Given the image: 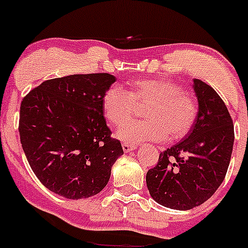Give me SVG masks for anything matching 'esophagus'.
I'll use <instances>...</instances> for the list:
<instances>
[{
  "mask_svg": "<svg viewBox=\"0 0 248 248\" xmlns=\"http://www.w3.org/2000/svg\"><path fill=\"white\" fill-rule=\"evenodd\" d=\"M138 149V145H131V144H126V142H124L123 144V150L125 152H129V151H133V150Z\"/></svg>",
  "mask_w": 248,
  "mask_h": 248,
  "instance_id": "obj_1",
  "label": "esophagus"
}]
</instances>
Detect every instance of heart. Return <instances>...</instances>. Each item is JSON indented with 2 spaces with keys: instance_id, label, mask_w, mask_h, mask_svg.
Here are the masks:
<instances>
[{
  "instance_id": "heart-1",
  "label": "heart",
  "mask_w": 248,
  "mask_h": 248,
  "mask_svg": "<svg viewBox=\"0 0 248 248\" xmlns=\"http://www.w3.org/2000/svg\"><path fill=\"white\" fill-rule=\"evenodd\" d=\"M144 122H133L120 129L122 141L136 145L146 141L183 139L197 120L198 106L190 94L169 78H139L126 85V91L110 87L102 98L104 117L112 125H124L135 112V106H146Z\"/></svg>"
}]
</instances>
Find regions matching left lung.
I'll use <instances>...</instances> for the list:
<instances>
[{
  "mask_svg": "<svg viewBox=\"0 0 248 248\" xmlns=\"http://www.w3.org/2000/svg\"><path fill=\"white\" fill-rule=\"evenodd\" d=\"M198 99L197 120L182 141L160 154L146 173V186L156 203L189 210L208 201L225 178L232 154L233 124L224 101L213 87L193 79Z\"/></svg>",
  "mask_w": 248,
  "mask_h": 248,
  "instance_id": "obj_1",
  "label": "left lung"
}]
</instances>
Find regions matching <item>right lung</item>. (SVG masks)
<instances>
[{"label":"right lung","mask_w":248,"mask_h":248,"mask_svg":"<svg viewBox=\"0 0 248 248\" xmlns=\"http://www.w3.org/2000/svg\"><path fill=\"white\" fill-rule=\"evenodd\" d=\"M109 74L70 75L44 81L20 103V144L43 186L67 199L103 189L124 154L110 138L102 98L115 82Z\"/></svg>","instance_id":"right-lung-1"}]
</instances>
